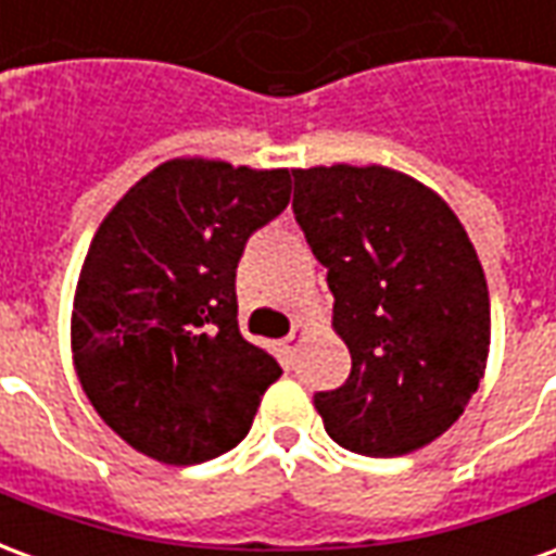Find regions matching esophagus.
Segmentation results:
<instances>
[{"label": "esophagus", "instance_id": "1", "mask_svg": "<svg viewBox=\"0 0 556 556\" xmlns=\"http://www.w3.org/2000/svg\"><path fill=\"white\" fill-rule=\"evenodd\" d=\"M306 333H309V325H306V321H294L291 333L286 337V351H289V354H294V351L301 349V342L306 339Z\"/></svg>", "mask_w": 556, "mask_h": 556}]
</instances>
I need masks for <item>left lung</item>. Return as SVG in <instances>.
I'll use <instances>...</instances> for the list:
<instances>
[{
  "instance_id": "1",
  "label": "left lung",
  "mask_w": 556,
  "mask_h": 556,
  "mask_svg": "<svg viewBox=\"0 0 556 556\" xmlns=\"http://www.w3.org/2000/svg\"><path fill=\"white\" fill-rule=\"evenodd\" d=\"M294 217L333 291L349 381L315 393L327 434L351 453L422 450L462 417L485 375L491 303L453 207L390 166H309Z\"/></svg>"
}]
</instances>
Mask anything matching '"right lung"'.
Wrapping results in <instances>:
<instances>
[{
    "mask_svg": "<svg viewBox=\"0 0 556 556\" xmlns=\"http://www.w3.org/2000/svg\"><path fill=\"white\" fill-rule=\"evenodd\" d=\"M289 199V169L175 157L94 231L71 313L74 369L137 453L184 467L247 438L282 369L238 330L235 270Z\"/></svg>",
    "mask_w": 556,
    "mask_h": 556,
    "instance_id": "1",
    "label": "right lung"
}]
</instances>
